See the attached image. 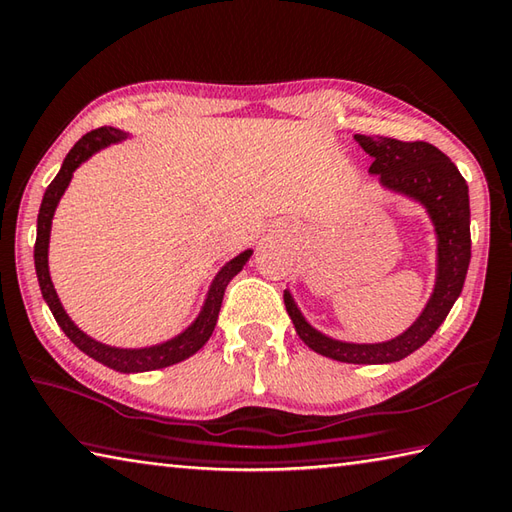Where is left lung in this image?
Instances as JSON below:
<instances>
[{"label":"left lung","mask_w":512,"mask_h":512,"mask_svg":"<svg viewBox=\"0 0 512 512\" xmlns=\"http://www.w3.org/2000/svg\"><path fill=\"white\" fill-rule=\"evenodd\" d=\"M359 147L372 158L370 176L379 185L408 198L426 211L437 238L435 285L408 330L381 343H352L327 336L307 321L294 296L285 289V307L301 341L327 359L356 365L394 363L410 356L426 343L464 289L470 265V198L468 185L446 153L428 142H401L394 138L354 136Z\"/></svg>","instance_id":"left-lung-1"}]
</instances>
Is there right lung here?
Here are the masks:
<instances>
[{
  "instance_id": "right-lung-1",
  "label": "right lung",
  "mask_w": 512,
  "mask_h": 512,
  "mask_svg": "<svg viewBox=\"0 0 512 512\" xmlns=\"http://www.w3.org/2000/svg\"><path fill=\"white\" fill-rule=\"evenodd\" d=\"M129 138L131 133L127 131L115 129V127H102L86 133V136L77 140L75 147L66 153L62 169L57 171V176L53 178L51 185L46 187L40 214H37L35 272H37V281H40V289L48 310L53 312L57 325L62 327V332L69 336L77 350H82L86 356H91V359H95L115 372L138 374V372L169 368L173 363L185 361L189 356H194L200 347L209 341V336L214 332L216 321H218L220 305H223L225 289L231 278H234L240 269L247 265V260L252 258L254 249H245V252H240L238 256L227 260V263L218 269V274L214 276V281H211L205 301H202V307L194 321L167 341L156 343V345H144V347H115V345H106L102 341H95L93 336L82 332L80 327L73 323V318L66 314L60 296H57L55 285L51 281V272H48V243H51L53 216L64 196V191L71 185L75 169L84 165L89 158H93L98 151L111 147V144H120Z\"/></svg>"
}]
</instances>
